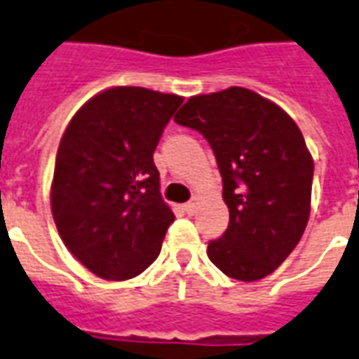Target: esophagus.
<instances>
[{"label": "esophagus", "instance_id": "34e87169", "mask_svg": "<svg viewBox=\"0 0 359 359\" xmlns=\"http://www.w3.org/2000/svg\"><path fill=\"white\" fill-rule=\"evenodd\" d=\"M196 208H198V200H190V202L188 203H184V211H187V213H194L196 211Z\"/></svg>", "mask_w": 359, "mask_h": 359}]
</instances>
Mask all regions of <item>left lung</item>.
I'll return each instance as SVG.
<instances>
[{
  "instance_id": "8db88e82",
  "label": "left lung",
  "mask_w": 359,
  "mask_h": 359,
  "mask_svg": "<svg viewBox=\"0 0 359 359\" xmlns=\"http://www.w3.org/2000/svg\"><path fill=\"white\" fill-rule=\"evenodd\" d=\"M175 121L210 142L223 179L229 229L208 256L236 280L267 277L290 256L311 208L313 159L277 103L248 88L192 95Z\"/></svg>"
}]
</instances>
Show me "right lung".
Returning a JSON list of instances; mask_svg holds the SVG:
<instances>
[{"instance_id": "add662e5", "label": "right lung", "mask_w": 359, "mask_h": 359, "mask_svg": "<svg viewBox=\"0 0 359 359\" xmlns=\"http://www.w3.org/2000/svg\"><path fill=\"white\" fill-rule=\"evenodd\" d=\"M182 97L115 86L74 113L59 142L51 213L69 252L94 275L126 280L148 269L175 221L154 163Z\"/></svg>"}]
</instances>
